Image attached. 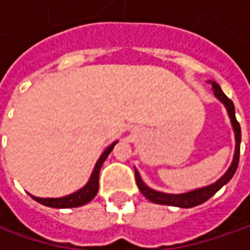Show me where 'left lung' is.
Listing matches in <instances>:
<instances>
[{"mask_svg": "<svg viewBox=\"0 0 250 250\" xmlns=\"http://www.w3.org/2000/svg\"><path fill=\"white\" fill-rule=\"evenodd\" d=\"M210 84H211V90L214 93L217 100L221 101L224 104L227 112H228V117H229V121H231V125H232L234 135H235V153H234L232 163H231L229 168L226 171V174L220 179H217L216 182H213L211 185L197 188V189H193L190 192H185V193H164V192H159V190L151 189V188L147 187L142 181L139 171L135 168V178H136V184L139 187V190L143 193V196L146 197V199H149L150 202H153V203L182 207V208L199 206V205H202L206 200H208L210 197L216 193L217 190H220L226 184H228L229 179L234 177V174H235L236 168H238V163H239V146H241V126H239V124H238V121L235 118V107H234V103L223 93L221 87L216 82L210 81Z\"/></svg>", "mask_w": 250, "mask_h": 250, "instance_id": "left-lung-1", "label": "left lung"}]
</instances>
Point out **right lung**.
Masks as SVG:
<instances>
[{
	"instance_id": "1",
	"label": "right lung",
	"mask_w": 250,
	"mask_h": 250,
	"mask_svg": "<svg viewBox=\"0 0 250 250\" xmlns=\"http://www.w3.org/2000/svg\"><path fill=\"white\" fill-rule=\"evenodd\" d=\"M117 143H118V140L114 142V143H111L110 146L101 153V156L99 157V160H97L96 166H94V169H93V172H91L87 184L83 188H81V189H78L76 192H73L71 195H66V196L62 197H37L33 196V195H30V196L33 197L36 202L42 203L44 206L54 207V208L81 207L83 206V205H86V203H89L90 200L94 199V196L97 195V190H99V175H100L101 166H103V163L105 161V159L108 157V154L112 151L114 146H115Z\"/></svg>"
}]
</instances>
